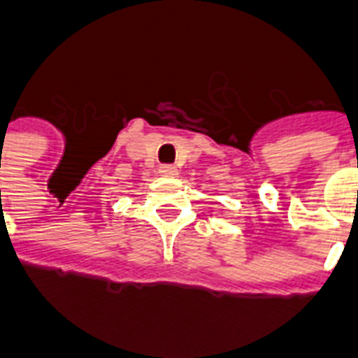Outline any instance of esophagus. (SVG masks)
Wrapping results in <instances>:
<instances>
[{
    "instance_id": "esophagus-1",
    "label": "esophagus",
    "mask_w": 358,
    "mask_h": 358,
    "mask_svg": "<svg viewBox=\"0 0 358 358\" xmlns=\"http://www.w3.org/2000/svg\"><path fill=\"white\" fill-rule=\"evenodd\" d=\"M158 171H160L162 176H177V168L173 164H160V166H158Z\"/></svg>"
}]
</instances>
